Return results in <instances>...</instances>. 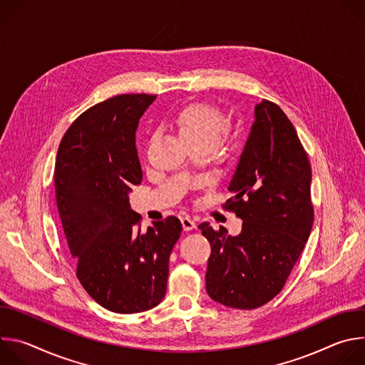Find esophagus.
<instances>
[{
	"label": "esophagus",
	"instance_id": "1",
	"mask_svg": "<svg viewBox=\"0 0 365 365\" xmlns=\"http://www.w3.org/2000/svg\"><path fill=\"white\" fill-rule=\"evenodd\" d=\"M180 222H182L183 231H192V230L196 227L195 221H193V220H190V218H187V217H183V218H180Z\"/></svg>",
	"mask_w": 365,
	"mask_h": 365
}]
</instances>
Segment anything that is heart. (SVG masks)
<instances>
[{"label": "heart", "mask_w": 365, "mask_h": 365, "mask_svg": "<svg viewBox=\"0 0 365 365\" xmlns=\"http://www.w3.org/2000/svg\"><path fill=\"white\" fill-rule=\"evenodd\" d=\"M176 124L187 143L211 141L215 144L227 127V120L215 106L196 102L178 114Z\"/></svg>", "instance_id": "heart-1"}]
</instances>
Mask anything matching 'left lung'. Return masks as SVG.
Masks as SVG:
<instances>
[{"label":"left lung","instance_id":"8db88e82","mask_svg":"<svg viewBox=\"0 0 365 365\" xmlns=\"http://www.w3.org/2000/svg\"><path fill=\"white\" fill-rule=\"evenodd\" d=\"M312 170L297 133L270 101H259L228 190V210L242 220L238 235L210 222L206 292L224 306L254 309L283 289L314 225Z\"/></svg>","mask_w":365,"mask_h":365}]
</instances>
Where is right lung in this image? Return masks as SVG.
Returning a JSON list of instances; mask_svg holds the SVG:
<instances>
[{"instance_id":"add662e5","label":"right lung","mask_w":365,"mask_h":365,"mask_svg":"<svg viewBox=\"0 0 365 365\" xmlns=\"http://www.w3.org/2000/svg\"><path fill=\"white\" fill-rule=\"evenodd\" d=\"M155 95H117L86 110L65 133L55 166L58 210L89 296L115 314L158 306L165 294L169 257L180 237L176 217L145 232L130 206L140 185L135 131Z\"/></svg>"}]
</instances>
